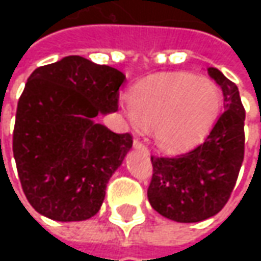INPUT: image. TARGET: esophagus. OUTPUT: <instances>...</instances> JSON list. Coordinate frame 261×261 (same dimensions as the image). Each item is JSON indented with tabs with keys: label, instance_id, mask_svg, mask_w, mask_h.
<instances>
[{
	"label": "esophagus",
	"instance_id": "34e87169",
	"mask_svg": "<svg viewBox=\"0 0 261 261\" xmlns=\"http://www.w3.org/2000/svg\"><path fill=\"white\" fill-rule=\"evenodd\" d=\"M134 146H135L136 149H141V151H144V152H148V146H146L144 142L138 141V139H135V141H134Z\"/></svg>",
	"mask_w": 261,
	"mask_h": 261
}]
</instances>
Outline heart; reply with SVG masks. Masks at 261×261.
I'll return each mask as SVG.
<instances>
[{
    "label": "heart",
    "mask_w": 261,
    "mask_h": 261,
    "mask_svg": "<svg viewBox=\"0 0 261 261\" xmlns=\"http://www.w3.org/2000/svg\"><path fill=\"white\" fill-rule=\"evenodd\" d=\"M222 107L221 90L207 78L160 74L139 81L123 109L135 129L154 127L155 142L168 151L196 144L214 126Z\"/></svg>",
    "instance_id": "b5f03b06"
}]
</instances>
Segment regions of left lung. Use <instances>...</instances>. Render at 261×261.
I'll list each match as a JSON object with an SVG mask.
<instances>
[{
    "instance_id": "obj_1",
    "label": "left lung",
    "mask_w": 261,
    "mask_h": 261,
    "mask_svg": "<svg viewBox=\"0 0 261 261\" xmlns=\"http://www.w3.org/2000/svg\"><path fill=\"white\" fill-rule=\"evenodd\" d=\"M207 72L222 90L225 112L193 149L151 155L148 200L160 215L175 222H200L216 215L232 193L244 160L246 110L238 87L216 68Z\"/></svg>"
}]
</instances>
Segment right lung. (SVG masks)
Segmentation results:
<instances>
[{"mask_svg": "<svg viewBox=\"0 0 261 261\" xmlns=\"http://www.w3.org/2000/svg\"><path fill=\"white\" fill-rule=\"evenodd\" d=\"M126 76L83 56H65L32 72L20 95L13 152L29 203L61 222L86 221L105 200L106 186L132 148L95 116L119 109Z\"/></svg>", "mask_w": 261, "mask_h": 261, "instance_id": "right-lung-1", "label": "right lung"}]
</instances>
